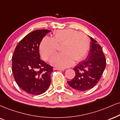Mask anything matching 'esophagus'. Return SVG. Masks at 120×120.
<instances>
[{
  "mask_svg": "<svg viewBox=\"0 0 120 120\" xmlns=\"http://www.w3.org/2000/svg\"><path fill=\"white\" fill-rule=\"evenodd\" d=\"M54 69H56V70H59V71H64V69H62V68H57V67H55L54 68Z\"/></svg>",
  "mask_w": 120,
  "mask_h": 120,
  "instance_id": "esophagus-1",
  "label": "esophagus"
}]
</instances>
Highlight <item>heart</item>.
<instances>
[{"instance_id":"obj_1","label":"heart","mask_w":120,"mask_h":120,"mask_svg":"<svg viewBox=\"0 0 120 120\" xmlns=\"http://www.w3.org/2000/svg\"><path fill=\"white\" fill-rule=\"evenodd\" d=\"M63 44L62 53L56 54L51 60V64L58 68L72 66L74 61H82L85 58L90 48L89 38L84 34L74 29H61L54 32L53 38L45 37L39 46L41 55L48 60L57 53L58 46Z\"/></svg>"}]
</instances>
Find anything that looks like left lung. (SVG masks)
Listing matches in <instances>:
<instances>
[{"label": "left lung", "mask_w": 120, "mask_h": 120, "mask_svg": "<svg viewBox=\"0 0 120 120\" xmlns=\"http://www.w3.org/2000/svg\"><path fill=\"white\" fill-rule=\"evenodd\" d=\"M91 48L85 60L74 68L75 77L67 81L69 86L79 91L91 89L100 81L106 67L105 56L97 41L90 37Z\"/></svg>", "instance_id": "obj_1"}]
</instances>
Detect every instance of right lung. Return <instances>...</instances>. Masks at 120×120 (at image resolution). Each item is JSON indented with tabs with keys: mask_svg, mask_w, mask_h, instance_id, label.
<instances>
[{
	"mask_svg": "<svg viewBox=\"0 0 120 120\" xmlns=\"http://www.w3.org/2000/svg\"><path fill=\"white\" fill-rule=\"evenodd\" d=\"M49 30H35L17 44L13 56L12 71L19 87L28 94L39 95L47 91L51 82L53 67L41 60L39 44Z\"/></svg>",
	"mask_w": 120,
	"mask_h": 120,
	"instance_id": "add662e5",
	"label": "right lung"
}]
</instances>
